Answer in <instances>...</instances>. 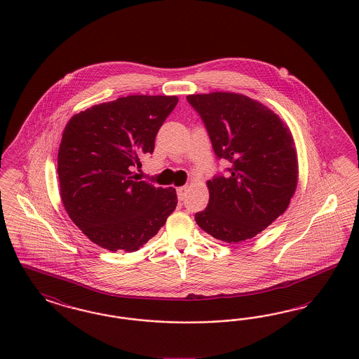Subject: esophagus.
I'll return each instance as SVG.
<instances>
[{
  "label": "esophagus",
  "mask_w": 359,
  "mask_h": 359,
  "mask_svg": "<svg viewBox=\"0 0 359 359\" xmlns=\"http://www.w3.org/2000/svg\"><path fill=\"white\" fill-rule=\"evenodd\" d=\"M187 189V186H183V187L177 188V198H179V201H184V199H186Z\"/></svg>",
  "instance_id": "obj_1"
}]
</instances>
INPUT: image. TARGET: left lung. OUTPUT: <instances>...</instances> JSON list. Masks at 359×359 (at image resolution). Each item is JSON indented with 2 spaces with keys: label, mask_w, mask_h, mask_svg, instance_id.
I'll return each mask as SVG.
<instances>
[{
  "label": "left lung",
  "mask_w": 359,
  "mask_h": 359,
  "mask_svg": "<svg viewBox=\"0 0 359 359\" xmlns=\"http://www.w3.org/2000/svg\"><path fill=\"white\" fill-rule=\"evenodd\" d=\"M205 122L227 173L207 182L210 199L195 221L214 238L237 243L253 238L290 205L297 186V154L288 126L255 100L215 91L188 95Z\"/></svg>",
  "instance_id": "obj_1"
}]
</instances>
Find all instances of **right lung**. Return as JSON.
<instances>
[{"label": "right lung", "mask_w": 359, "mask_h": 359, "mask_svg": "<svg viewBox=\"0 0 359 359\" xmlns=\"http://www.w3.org/2000/svg\"><path fill=\"white\" fill-rule=\"evenodd\" d=\"M179 102L172 95H129L75 114L57 154L60 198L71 221L103 249L136 252L167 222L175 188L138 182L133 168Z\"/></svg>", "instance_id": "obj_1"}]
</instances>
